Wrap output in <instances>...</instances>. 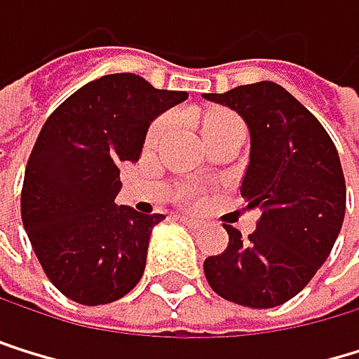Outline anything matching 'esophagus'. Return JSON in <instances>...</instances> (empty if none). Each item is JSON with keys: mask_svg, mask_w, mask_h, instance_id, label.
<instances>
[{"mask_svg": "<svg viewBox=\"0 0 359 359\" xmlns=\"http://www.w3.org/2000/svg\"><path fill=\"white\" fill-rule=\"evenodd\" d=\"M181 222H183V224H187V226H191V228H202V222H200V219H196V217H191V215H183V217H181Z\"/></svg>", "mask_w": 359, "mask_h": 359, "instance_id": "34e87169", "label": "esophagus"}]
</instances>
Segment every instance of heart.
<instances>
[{
  "mask_svg": "<svg viewBox=\"0 0 359 359\" xmlns=\"http://www.w3.org/2000/svg\"><path fill=\"white\" fill-rule=\"evenodd\" d=\"M228 125H239V122H237V118L230 116V114H226V111H213L209 118L204 120V133L215 131V129H219V127H228ZM168 129H170V118H159V120L155 122V125L150 127L148 137H146V144H148V146H155L157 142H161L163 135L168 133Z\"/></svg>",
  "mask_w": 359,
  "mask_h": 359,
  "instance_id": "heart-1",
  "label": "heart"
}]
</instances>
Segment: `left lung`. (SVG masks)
Masks as SVG:
<instances>
[{
  "label": "left lung",
  "mask_w": 359,
  "mask_h": 359,
  "mask_svg": "<svg viewBox=\"0 0 359 359\" xmlns=\"http://www.w3.org/2000/svg\"><path fill=\"white\" fill-rule=\"evenodd\" d=\"M237 111L250 131V163L241 181L256 230L224 226L228 248L204 260L213 291L239 306L276 308L314 278L344 219L347 187L327 131L293 94L273 81L204 94Z\"/></svg>",
  "instance_id": "left-lung-1"
}]
</instances>
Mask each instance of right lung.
<instances>
[{"instance_id":"1","label":"right lung","mask_w":359,"mask_h":359,"mask_svg":"<svg viewBox=\"0 0 359 359\" xmlns=\"http://www.w3.org/2000/svg\"><path fill=\"white\" fill-rule=\"evenodd\" d=\"M187 92L133 73L86 83L47 118L25 168L21 217L47 278L83 306L111 304L140 282L165 215L116 204L120 165L142 155L150 122Z\"/></svg>"}]
</instances>
